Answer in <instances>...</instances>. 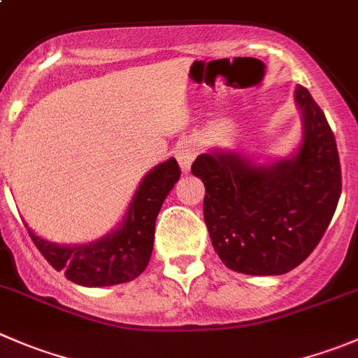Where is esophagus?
<instances>
[{"mask_svg":"<svg viewBox=\"0 0 358 358\" xmlns=\"http://www.w3.org/2000/svg\"><path fill=\"white\" fill-rule=\"evenodd\" d=\"M197 152H199V148H197L196 141L185 140L182 143H178V147H176V159H178V164L182 168V171H189Z\"/></svg>","mask_w":358,"mask_h":358,"instance_id":"obj_1","label":"esophagus"}]
</instances>
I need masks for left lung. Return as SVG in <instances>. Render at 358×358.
I'll return each mask as SVG.
<instances>
[{"label": "left lung", "mask_w": 358, "mask_h": 358, "mask_svg": "<svg viewBox=\"0 0 358 358\" xmlns=\"http://www.w3.org/2000/svg\"><path fill=\"white\" fill-rule=\"evenodd\" d=\"M294 101L303 138L292 155L259 162L213 148L192 164L206 189L203 211L211 245L229 269L243 275H285L306 260L341 196L338 147L324 112L303 85Z\"/></svg>", "instance_id": "obj_1"}]
</instances>
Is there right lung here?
<instances>
[{
    "label": "right lung",
    "mask_w": 358,
    "mask_h": 358,
    "mask_svg": "<svg viewBox=\"0 0 358 358\" xmlns=\"http://www.w3.org/2000/svg\"><path fill=\"white\" fill-rule=\"evenodd\" d=\"M180 178L176 159L152 168L138 185L126 215L112 232L83 245H59L34 234L31 239L55 271L82 287H110L138 278L154 250L155 220Z\"/></svg>",
    "instance_id": "add662e5"
}]
</instances>
